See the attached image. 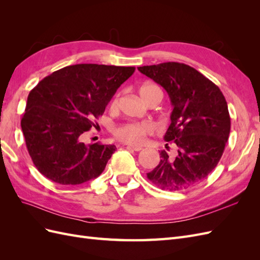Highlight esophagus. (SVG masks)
<instances>
[{
  "instance_id": "34e87169",
  "label": "esophagus",
  "mask_w": 260,
  "mask_h": 260,
  "mask_svg": "<svg viewBox=\"0 0 260 260\" xmlns=\"http://www.w3.org/2000/svg\"><path fill=\"white\" fill-rule=\"evenodd\" d=\"M127 148L132 149V151H136V152H140L141 149H142V147H141V146H135V145H128Z\"/></svg>"
}]
</instances>
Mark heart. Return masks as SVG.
I'll return each mask as SVG.
<instances>
[{"instance_id":"b5f03b06","label":"heart","mask_w":260,"mask_h":260,"mask_svg":"<svg viewBox=\"0 0 260 260\" xmlns=\"http://www.w3.org/2000/svg\"><path fill=\"white\" fill-rule=\"evenodd\" d=\"M140 95L144 102L147 101L154 94H161L162 92L157 84L154 83H145L140 88ZM119 101V94H116L111 102V108L116 109ZM152 127L145 122H127L122 123L114 130L115 137L123 143L128 144H140L145 140V138L151 135Z\"/></svg>"}]
</instances>
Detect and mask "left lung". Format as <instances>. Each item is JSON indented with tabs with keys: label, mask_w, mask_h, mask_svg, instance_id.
<instances>
[{
	"label": "left lung",
	"mask_w": 260,
	"mask_h": 260,
	"mask_svg": "<svg viewBox=\"0 0 260 260\" xmlns=\"http://www.w3.org/2000/svg\"><path fill=\"white\" fill-rule=\"evenodd\" d=\"M138 69L167 91L174 107L164 139L175 149H162L147 179L161 190H187L206 179L223 154L231 128L226 101L214 82L182 62Z\"/></svg>",
	"instance_id": "1"
}]
</instances>
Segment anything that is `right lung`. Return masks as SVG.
Returning a JSON list of instances; mask_svg holds the SVG:
<instances>
[{"label":"right lung","mask_w":260,"mask_h":260,"mask_svg":"<svg viewBox=\"0 0 260 260\" xmlns=\"http://www.w3.org/2000/svg\"><path fill=\"white\" fill-rule=\"evenodd\" d=\"M135 70L72 65L45 77L30 91L20 124L31 159L44 177L58 184L76 185L104 171L116 146L85 145L83 138Z\"/></svg>","instance_id":"1"}]
</instances>
